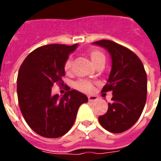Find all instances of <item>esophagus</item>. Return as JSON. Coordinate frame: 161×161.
I'll list each match as a JSON object with an SVG mask.
<instances>
[{"label": "esophagus", "mask_w": 161, "mask_h": 161, "mask_svg": "<svg viewBox=\"0 0 161 161\" xmlns=\"http://www.w3.org/2000/svg\"><path fill=\"white\" fill-rule=\"evenodd\" d=\"M88 100L90 102L96 101V100H97V97L96 96H89V97H88Z\"/></svg>", "instance_id": "1"}]
</instances>
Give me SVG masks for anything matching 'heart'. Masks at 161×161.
Wrapping results in <instances>:
<instances>
[{
  "label": "heart",
  "instance_id": "obj_1",
  "mask_svg": "<svg viewBox=\"0 0 161 161\" xmlns=\"http://www.w3.org/2000/svg\"><path fill=\"white\" fill-rule=\"evenodd\" d=\"M90 57H91V61L93 62L95 65L97 63H99L102 60L105 59V56L103 53L100 52V51H97V50H93L90 53ZM70 66H71V59L70 58H67L66 61L64 62V70L68 72L70 71ZM75 86L77 88V90L82 91H91L92 89V85L90 82H88L86 80H79L77 81V83L75 84Z\"/></svg>",
  "mask_w": 161,
  "mask_h": 161
}]
</instances>
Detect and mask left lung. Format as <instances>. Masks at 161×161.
Segmentation results:
<instances>
[{
    "instance_id": "8db88e82",
    "label": "left lung",
    "mask_w": 161,
    "mask_h": 161,
    "mask_svg": "<svg viewBox=\"0 0 161 161\" xmlns=\"http://www.w3.org/2000/svg\"><path fill=\"white\" fill-rule=\"evenodd\" d=\"M94 44L108 50L112 58L108 83L102 90L112 91V103L98 120L106 130L122 133L138 121L143 111L147 93V73L138 56L127 47L107 40Z\"/></svg>"
}]
</instances>
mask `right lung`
<instances>
[{
    "label": "right lung",
    "mask_w": 161,
    "mask_h": 161,
    "mask_svg": "<svg viewBox=\"0 0 161 161\" xmlns=\"http://www.w3.org/2000/svg\"><path fill=\"white\" fill-rule=\"evenodd\" d=\"M73 46L52 44L40 46L26 57L17 77L19 108L26 123L38 135L58 138L66 134L76 120L77 110L88 97L68 87L63 97L52 94L54 84L63 85L64 64Z\"/></svg>",
    "instance_id": "obj_1"
}]
</instances>
